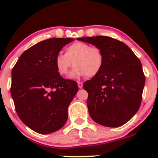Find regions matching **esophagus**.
<instances>
[{"label":"esophagus","instance_id":"obj_1","mask_svg":"<svg viewBox=\"0 0 158 158\" xmlns=\"http://www.w3.org/2000/svg\"><path fill=\"white\" fill-rule=\"evenodd\" d=\"M78 86L79 89H82L83 87V83L82 82H78Z\"/></svg>","mask_w":158,"mask_h":158}]
</instances>
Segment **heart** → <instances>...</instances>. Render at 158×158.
I'll list each match as a JSON object with an SVG mask.
<instances>
[{
  "label": "heart",
  "instance_id": "1",
  "mask_svg": "<svg viewBox=\"0 0 158 158\" xmlns=\"http://www.w3.org/2000/svg\"><path fill=\"white\" fill-rule=\"evenodd\" d=\"M54 63L61 76L69 73L73 63L75 68L69 74V78L84 76L93 77L102 69L104 54L99 47L85 42H75L66 47L65 54L58 53L56 56Z\"/></svg>",
  "mask_w": 158,
  "mask_h": 158
}]
</instances>
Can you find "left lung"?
Masks as SVG:
<instances>
[{"label":"left lung","mask_w":158,"mask_h":158,"mask_svg":"<svg viewBox=\"0 0 158 158\" xmlns=\"http://www.w3.org/2000/svg\"><path fill=\"white\" fill-rule=\"evenodd\" d=\"M99 47L104 65L98 74L84 82L89 113L96 123L120 127L138 111L145 76L141 61L123 42L105 36L79 38Z\"/></svg>","instance_id":"obj_1"}]
</instances>
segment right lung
Masks as SVG:
<instances>
[{
	"label": "right lung",
	"instance_id": "add662e5",
	"mask_svg": "<svg viewBox=\"0 0 158 158\" xmlns=\"http://www.w3.org/2000/svg\"><path fill=\"white\" fill-rule=\"evenodd\" d=\"M74 40L50 38L27 49L12 69L10 93L20 120L42 135L65 125L68 107L79 90L76 81L65 79L56 69L54 59Z\"/></svg>",
	"mask_w": 158,
	"mask_h": 158
}]
</instances>
